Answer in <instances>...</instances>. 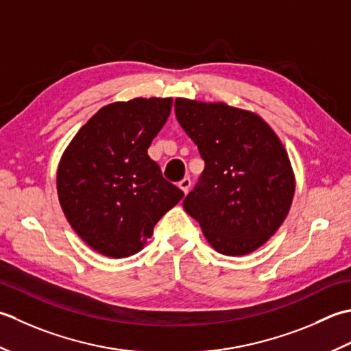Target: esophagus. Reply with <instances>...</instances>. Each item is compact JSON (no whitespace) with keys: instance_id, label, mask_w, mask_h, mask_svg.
<instances>
[{"instance_id":"1","label":"esophagus","mask_w":351,"mask_h":351,"mask_svg":"<svg viewBox=\"0 0 351 351\" xmlns=\"http://www.w3.org/2000/svg\"><path fill=\"white\" fill-rule=\"evenodd\" d=\"M191 184H192L191 178H189V177H184L183 180L178 182V188H180V189L184 192V194H188V192H189V188H191Z\"/></svg>"}]
</instances>
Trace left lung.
<instances>
[{
    "mask_svg": "<svg viewBox=\"0 0 351 351\" xmlns=\"http://www.w3.org/2000/svg\"><path fill=\"white\" fill-rule=\"evenodd\" d=\"M176 117L195 142L204 171L183 199L217 252H254L282 226L294 174L282 142L252 112L224 103L176 99Z\"/></svg>",
    "mask_w": 351,
    "mask_h": 351,
    "instance_id": "1",
    "label": "left lung"
}]
</instances>
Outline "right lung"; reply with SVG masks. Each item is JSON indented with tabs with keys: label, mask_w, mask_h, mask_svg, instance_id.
Masks as SVG:
<instances>
[{
	"label": "right lung",
	"mask_w": 351,
	"mask_h": 351,
	"mask_svg": "<svg viewBox=\"0 0 351 351\" xmlns=\"http://www.w3.org/2000/svg\"><path fill=\"white\" fill-rule=\"evenodd\" d=\"M171 98H134L99 109L66 148L57 194L71 227L98 253H138L183 191L162 176L148 147L165 125Z\"/></svg>",
	"instance_id": "1"
}]
</instances>
